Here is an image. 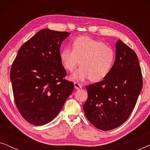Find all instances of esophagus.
Returning <instances> with one entry per match:
<instances>
[{"mask_svg": "<svg viewBox=\"0 0 150 150\" xmlns=\"http://www.w3.org/2000/svg\"><path fill=\"white\" fill-rule=\"evenodd\" d=\"M74 87L76 89H81L82 88V85L80 83H78L76 82L74 83Z\"/></svg>", "mask_w": 150, "mask_h": 150, "instance_id": "esophagus-1", "label": "esophagus"}]
</instances>
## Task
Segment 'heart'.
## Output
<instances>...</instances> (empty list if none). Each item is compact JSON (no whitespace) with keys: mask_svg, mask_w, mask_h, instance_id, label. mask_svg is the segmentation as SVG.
I'll list each match as a JSON object with an SVG mask.
<instances>
[{"mask_svg":"<svg viewBox=\"0 0 150 150\" xmlns=\"http://www.w3.org/2000/svg\"><path fill=\"white\" fill-rule=\"evenodd\" d=\"M60 59L63 67L69 72L74 71L80 61L81 67L70 77L72 81L91 79L93 82H99L111 71L115 53L102 41L81 36L73 41L72 49L65 47L61 50Z\"/></svg>","mask_w":150,"mask_h":150,"instance_id":"1","label":"heart"}]
</instances>
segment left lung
Returning a JSON list of instances; mask_svg holds the SVG:
<instances>
[{"mask_svg":"<svg viewBox=\"0 0 150 150\" xmlns=\"http://www.w3.org/2000/svg\"><path fill=\"white\" fill-rule=\"evenodd\" d=\"M115 60L103 81L86 87L88 98L83 109L96 128L110 130L124 124L134 109L143 87L137 55L119 40Z\"/></svg>","mask_w":150,"mask_h":150,"instance_id":"8db88e82","label":"left lung"}]
</instances>
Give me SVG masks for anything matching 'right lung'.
Masks as SVG:
<instances>
[{"mask_svg":"<svg viewBox=\"0 0 150 150\" xmlns=\"http://www.w3.org/2000/svg\"><path fill=\"white\" fill-rule=\"evenodd\" d=\"M69 33L44 28L20 47L10 71L14 100L18 110L35 126L54 120L74 90L63 78L60 47Z\"/></svg>","mask_w":150,"mask_h":150,"instance_id":"obj_1","label":"right lung"}]
</instances>
